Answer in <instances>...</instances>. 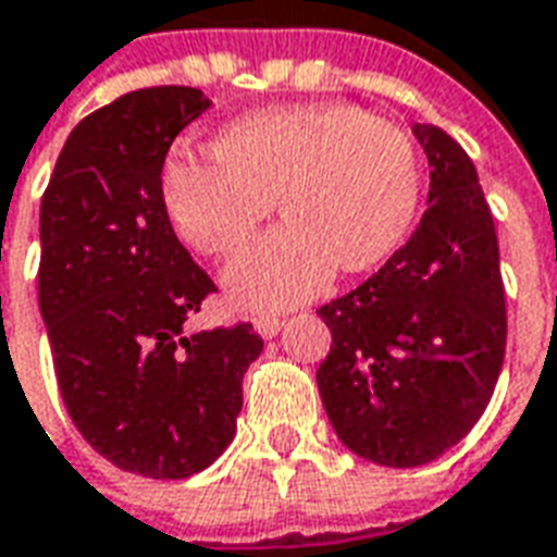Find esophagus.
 <instances>
[{
    "instance_id": "1",
    "label": "esophagus",
    "mask_w": 557,
    "mask_h": 557,
    "mask_svg": "<svg viewBox=\"0 0 557 557\" xmlns=\"http://www.w3.org/2000/svg\"><path fill=\"white\" fill-rule=\"evenodd\" d=\"M278 329H282V318H275V314H258V318H255V332H258L261 338H275Z\"/></svg>"
}]
</instances>
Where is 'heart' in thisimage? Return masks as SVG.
<instances>
[{
	"mask_svg": "<svg viewBox=\"0 0 557 557\" xmlns=\"http://www.w3.org/2000/svg\"><path fill=\"white\" fill-rule=\"evenodd\" d=\"M418 189L412 133L352 103L258 109L219 129L213 157L174 153L162 169L174 231L219 261L249 246L278 198L287 225L225 275L231 299L255 311L314 296L332 267L383 263L407 237Z\"/></svg>",
	"mask_w": 557,
	"mask_h": 557,
	"instance_id": "b5f03b06",
	"label": "heart"
}]
</instances>
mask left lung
<instances>
[{
    "mask_svg": "<svg viewBox=\"0 0 557 557\" xmlns=\"http://www.w3.org/2000/svg\"><path fill=\"white\" fill-rule=\"evenodd\" d=\"M430 195L404 249L356 290L320 306L332 332L318 388L338 440L364 460L412 469L484 416L507 344L498 239L469 153L416 124Z\"/></svg>",
    "mask_w": 557,
    "mask_h": 557,
    "instance_id": "1",
    "label": "left lung"
}]
</instances>
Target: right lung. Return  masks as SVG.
Returning a JSON list of instances; mask_svg holds the SVG:
<instances>
[{"label": "right lung", "mask_w": 557, "mask_h": 557, "mask_svg": "<svg viewBox=\"0 0 557 557\" xmlns=\"http://www.w3.org/2000/svg\"><path fill=\"white\" fill-rule=\"evenodd\" d=\"M207 107L189 85L117 97L73 127L40 198L38 302L67 416L117 469L157 481L228 448L263 350L251 323L186 329L216 284L169 222L162 162Z\"/></svg>", "instance_id": "1"}]
</instances>
